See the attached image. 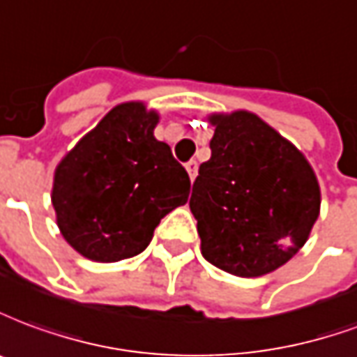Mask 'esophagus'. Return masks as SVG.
Segmentation results:
<instances>
[{
  "instance_id": "esophagus-1",
  "label": "esophagus",
  "mask_w": 357,
  "mask_h": 357,
  "mask_svg": "<svg viewBox=\"0 0 357 357\" xmlns=\"http://www.w3.org/2000/svg\"><path fill=\"white\" fill-rule=\"evenodd\" d=\"M186 171H188L190 181H194V178H196V174H198V161H188V163H186Z\"/></svg>"
}]
</instances>
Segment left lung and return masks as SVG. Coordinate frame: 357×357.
Here are the masks:
<instances>
[{
  "label": "left lung",
  "instance_id": "left-lung-1",
  "mask_svg": "<svg viewBox=\"0 0 357 357\" xmlns=\"http://www.w3.org/2000/svg\"><path fill=\"white\" fill-rule=\"evenodd\" d=\"M211 158L199 165L190 211L202 255L236 277H261L304 246L321 211L310 161L246 109L209 113Z\"/></svg>",
  "mask_w": 357,
  "mask_h": 357
}]
</instances>
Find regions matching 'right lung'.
<instances>
[{
	"label": "right lung",
	"instance_id": "1",
	"mask_svg": "<svg viewBox=\"0 0 357 357\" xmlns=\"http://www.w3.org/2000/svg\"><path fill=\"white\" fill-rule=\"evenodd\" d=\"M158 123L144 102L119 103L55 167L57 227L92 261L144 252L159 221L188 202V173L153 136Z\"/></svg>",
	"mask_w": 357,
	"mask_h": 357
}]
</instances>
